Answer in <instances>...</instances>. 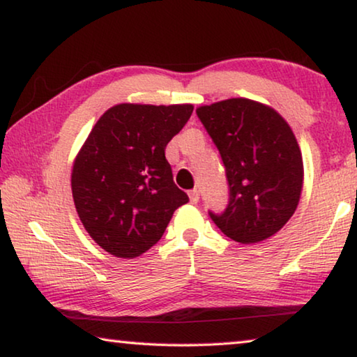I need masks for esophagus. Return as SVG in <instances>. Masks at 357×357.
Returning <instances> with one entry per match:
<instances>
[{
    "mask_svg": "<svg viewBox=\"0 0 357 357\" xmlns=\"http://www.w3.org/2000/svg\"><path fill=\"white\" fill-rule=\"evenodd\" d=\"M188 196H190V201L193 202V204H196V202L199 201V191H197L196 188H195V190H191L190 193H188Z\"/></svg>",
    "mask_w": 357,
    "mask_h": 357,
    "instance_id": "1",
    "label": "esophagus"
}]
</instances>
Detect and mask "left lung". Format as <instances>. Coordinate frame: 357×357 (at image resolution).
Returning <instances> with one entry per match:
<instances>
[{
  "label": "left lung",
  "mask_w": 357,
  "mask_h": 357,
  "mask_svg": "<svg viewBox=\"0 0 357 357\" xmlns=\"http://www.w3.org/2000/svg\"><path fill=\"white\" fill-rule=\"evenodd\" d=\"M220 151L229 186L228 207L209 212L223 234L255 244L276 234L297 209L303 160L281 114L250 98H228L196 108Z\"/></svg>",
  "instance_id": "left-lung-1"
}]
</instances>
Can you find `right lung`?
I'll list each match as a JSON object with an SVG mask.
<instances>
[{"instance_id":"1","label":"right lung","mask_w":357,"mask_h":357,"mask_svg":"<svg viewBox=\"0 0 357 357\" xmlns=\"http://www.w3.org/2000/svg\"><path fill=\"white\" fill-rule=\"evenodd\" d=\"M193 105L119 103L108 108L75 158L71 191L86 231L118 259H135L188 202L174 183L164 150Z\"/></svg>"}]
</instances>
